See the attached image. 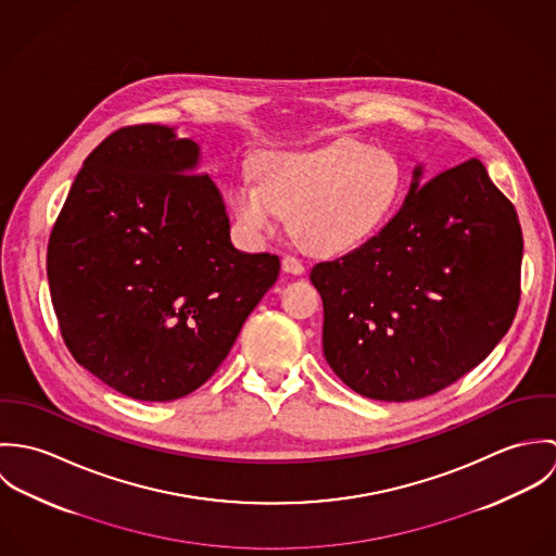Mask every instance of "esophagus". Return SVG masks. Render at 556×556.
Listing matches in <instances>:
<instances>
[{
    "label": "esophagus",
    "mask_w": 556,
    "mask_h": 556,
    "mask_svg": "<svg viewBox=\"0 0 556 556\" xmlns=\"http://www.w3.org/2000/svg\"><path fill=\"white\" fill-rule=\"evenodd\" d=\"M282 269L287 271V274H295V276H300V274H304L306 271V267H304V263L300 261V258H295V256H291V254H287V256H282Z\"/></svg>",
    "instance_id": "obj_1"
}]
</instances>
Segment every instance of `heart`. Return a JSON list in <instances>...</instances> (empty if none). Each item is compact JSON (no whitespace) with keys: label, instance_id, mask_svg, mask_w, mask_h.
<instances>
[{"label":"heart","instance_id":"heart-1","mask_svg":"<svg viewBox=\"0 0 556 556\" xmlns=\"http://www.w3.org/2000/svg\"><path fill=\"white\" fill-rule=\"evenodd\" d=\"M254 173L238 177L229 190L239 229L261 239L291 216L293 236L317 252L362 243L390 214L400 188L396 160L357 141L271 152Z\"/></svg>","mask_w":556,"mask_h":556}]
</instances>
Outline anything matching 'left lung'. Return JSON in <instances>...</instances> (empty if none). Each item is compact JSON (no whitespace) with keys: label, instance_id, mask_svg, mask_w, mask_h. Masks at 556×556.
I'll return each instance as SVG.
<instances>
[{"label":"left lung","instance_id":"obj_1","mask_svg":"<svg viewBox=\"0 0 556 556\" xmlns=\"http://www.w3.org/2000/svg\"><path fill=\"white\" fill-rule=\"evenodd\" d=\"M355 250L317 263L323 353L359 396H430L483 362L520 302L522 231L477 159L419 186Z\"/></svg>","mask_w":556,"mask_h":556}]
</instances>
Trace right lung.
Listing matches in <instances>:
<instances>
[{
	"mask_svg": "<svg viewBox=\"0 0 556 556\" xmlns=\"http://www.w3.org/2000/svg\"><path fill=\"white\" fill-rule=\"evenodd\" d=\"M192 139L128 126L87 159L55 220L47 276L64 342L124 396L201 388L271 289L280 258L231 243L225 201Z\"/></svg>",
	"mask_w": 556,
	"mask_h": 556,
	"instance_id": "right-lung-1",
	"label": "right lung"
}]
</instances>
